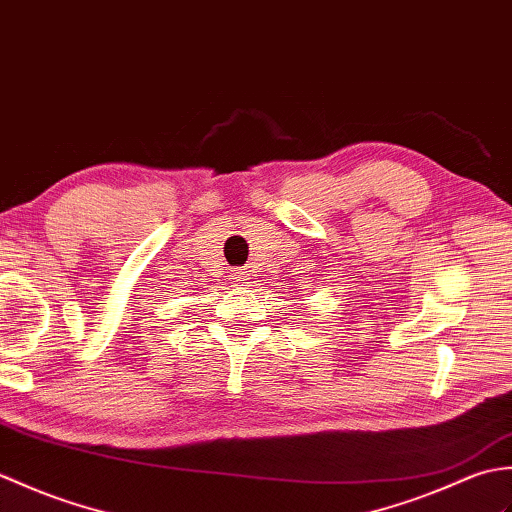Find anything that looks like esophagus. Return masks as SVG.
<instances>
[{
    "instance_id": "1",
    "label": "esophagus",
    "mask_w": 512,
    "mask_h": 512,
    "mask_svg": "<svg viewBox=\"0 0 512 512\" xmlns=\"http://www.w3.org/2000/svg\"><path fill=\"white\" fill-rule=\"evenodd\" d=\"M230 278H232V282H234L236 287H245L247 282H249V274H247L245 269H234Z\"/></svg>"
}]
</instances>
